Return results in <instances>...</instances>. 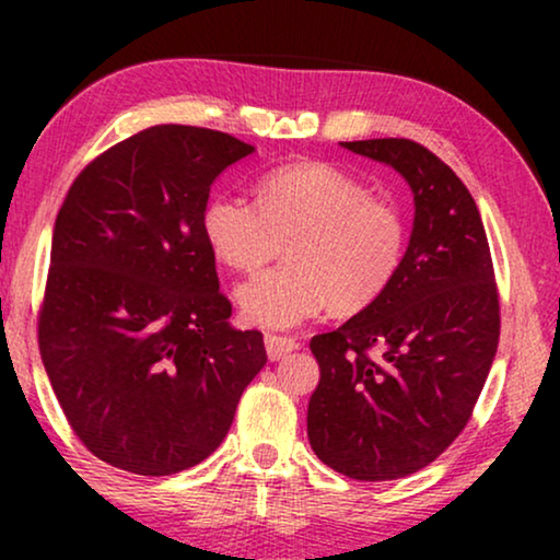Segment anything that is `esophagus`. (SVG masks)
I'll list each match as a JSON object with an SVG mask.
<instances>
[{
    "mask_svg": "<svg viewBox=\"0 0 560 560\" xmlns=\"http://www.w3.org/2000/svg\"><path fill=\"white\" fill-rule=\"evenodd\" d=\"M265 349H267V357L272 359H282L288 357L290 351L298 349V341L293 336H280V334H265Z\"/></svg>",
    "mask_w": 560,
    "mask_h": 560,
    "instance_id": "obj_1",
    "label": "esophagus"
}]
</instances>
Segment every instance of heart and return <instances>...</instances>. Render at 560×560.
<instances>
[{
    "mask_svg": "<svg viewBox=\"0 0 560 560\" xmlns=\"http://www.w3.org/2000/svg\"><path fill=\"white\" fill-rule=\"evenodd\" d=\"M201 232L221 265L257 272L290 252V262L236 290L255 326H295L328 305L359 313L393 288L408 252V224L393 198L328 163H295L257 183V203L217 196Z\"/></svg>",
    "mask_w": 560,
    "mask_h": 560,
    "instance_id": "b5f03b06",
    "label": "heart"
}]
</instances>
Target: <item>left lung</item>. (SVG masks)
<instances>
[{
	"label": "left lung",
	"instance_id": "obj_1",
	"mask_svg": "<svg viewBox=\"0 0 560 560\" xmlns=\"http://www.w3.org/2000/svg\"><path fill=\"white\" fill-rule=\"evenodd\" d=\"M341 148L395 167L416 219L393 288L311 339L320 382L308 441L343 477L387 481L435 462L469 423L500 341V295L477 203L441 158L402 137Z\"/></svg>",
	"mask_w": 560,
	"mask_h": 560
}]
</instances>
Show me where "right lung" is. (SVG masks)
Wrapping results in <instances>:
<instances>
[{"label":"right lung","instance_id":"right-lung-1","mask_svg":"<svg viewBox=\"0 0 560 560\" xmlns=\"http://www.w3.org/2000/svg\"><path fill=\"white\" fill-rule=\"evenodd\" d=\"M255 148L158 125L73 180L56 229L37 343L68 425L102 462L142 477L201 464L267 362L229 324L201 232L211 183Z\"/></svg>","mask_w":560,"mask_h":560}]
</instances>
